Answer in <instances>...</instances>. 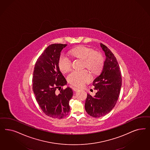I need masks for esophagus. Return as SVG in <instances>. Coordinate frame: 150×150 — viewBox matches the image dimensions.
I'll return each mask as SVG.
<instances>
[{
    "instance_id": "34e87169",
    "label": "esophagus",
    "mask_w": 150,
    "mask_h": 150,
    "mask_svg": "<svg viewBox=\"0 0 150 150\" xmlns=\"http://www.w3.org/2000/svg\"><path fill=\"white\" fill-rule=\"evenodd\" d=\"M73 90L74 91L76 92V91H78L79 90V88H78L77 87H73Z\"/></svg>"
}]
</instances>
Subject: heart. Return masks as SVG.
<instances>
[{"label": "heart", "instance_id": "b5f03b06", "mask_svg": "<svg viewBox=\"0 0 150 150\" xmlns=\"http://www.w3.org/2000/svg\"><path fill=\"white\" fill-rule=\"evenodd\" d=\"M69 54L75 58L83 60V67L87 68L92 74H97L101 71L104 63L103 58L100 54L94 52L92 48L79 46L71 50ZM58 65L62 72H67L71 68V59L65 55H61L58 59ZM90 79V75L86 70L74 71L67 76L68 82L77 87L82 86Z\"/></svg>", "mask_w": 150, "mask_h": 150}]
</instances>
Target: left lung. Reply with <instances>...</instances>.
<instances>
[{
    "label": "left lung",
    "mask_w": 150,
    "mask_h": 150,
    "mask_svg": "<svg viewBox=\"0 0 150 150\" xmlns=\"http://www.w3.org/2000/svg\"><path fill=\"white\" fill-rule=\"evenodd\" d=\"M100 45L105 53V60L102 72L93 83L97 92L94 97L87 94L85 103L87 113L94 117L104 116L111 111L118 99L122 85L121 71L116 58L106 46Z\"/></svg>",
    "instance_id": "8db88e82"
}]
</instances>
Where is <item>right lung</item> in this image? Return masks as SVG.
I'll list each match as a JSON object with an SVG mask.
<instances>
[{
  "label": "right lung",
  "instance_id": "add662e5",
  "mask_svg": "<svg viewBox=\"0 0 150 150\" xmlns=\"http://www.w3.org/2000/svg\"><path fill=\"white\" fill-rule=\"evenodd\" d=\"M66 44L48 46L38 59L34 68L33 90L39 106L51 117L62 119L70 111L69 102L73 96L72 89L67 87L59 93L57 89L67 84V81L58 67V59Z\"/></svg>",
  "mask_w": 150,
  "mask_h": 150
}]
</instances>
